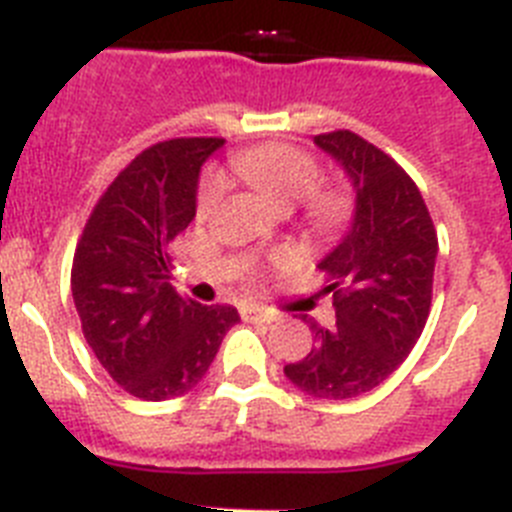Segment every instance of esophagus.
<instances>
[{"instance_id": "1", "label": "esophagus", "mask_w": 512, "mask_h": 512, "mask_svg": "<svg viewBox=\"0 0 512 512\" xmlns=\"http://www.w3.org/2000/svg\"><path fill=\"white\" fill-rule=\"evenodd\" d=\"M241 312H243V318L256 320V323H274V320H277V312H269V310H264V307L246 305Z\"/></svg>"}]
</instances>
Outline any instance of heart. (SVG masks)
Wrapping results in <instances>:
<instances>
[{"mask_svg":"<svg viewBox=\"0 0 512 512\" xmlns=\"http://www.w3.org/2000/svg\"><path fill=\"white\" fill-rule=\"evenodd\" d=\"M230 166L248 187L269 200L279 210H289L297 202L305 205V217L318 230H336L351 212L348 194L338 187H318L320 166L310 153L284 143L248 148L230 158ZM223 182L207 179L200 187L197 212L207 217L223 197Z\"/></svg>","mask_w":512,"mask_h":512,"instance_id":"heart-1","label":"heart"}]
</instances>
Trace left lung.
Returning <instances> with one entry per match:
<instances>
[{
    "mask_svg": "<svg viewBox=\"0 0 512 512\" xmlns=\"http://www.w3.org/2000/svg\"><path fill=\"white\" fill-rule=\"evenodd\" d=\"M315 146L351 179L354 220L318 264L336 325L310 320L312 351L284 374L310 397L351 400L379 387L418 343L431 312L438 238L418 187L387 153L351 130L315 135Z\"/></svg>",
    "mask_w": 512,
    "mask_h": 512,
    "instance_id": "left-lung-1",
    "label": "left lung"
}]
</instances>
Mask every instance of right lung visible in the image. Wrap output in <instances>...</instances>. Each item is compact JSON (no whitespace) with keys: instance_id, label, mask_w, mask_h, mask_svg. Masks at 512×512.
<instances>
[{"instance_id":"obj_1","label":"right lung","mask_w":512,"mask_h":512,"mask_svg":"<svg viewBox=\"0 0 512 512\" xmlns=\"http://www.w3.org/2000/svg\"><path fill=\"white\" fill-rule=\"evenodd\" d=\"M223 138H174L130 161L99 197L71 266L84 338L122 390L140 400L187 395L210 369L230 305H200L171 287L169 248L197 215V182Z\"/></svg>"}]
</instances>
